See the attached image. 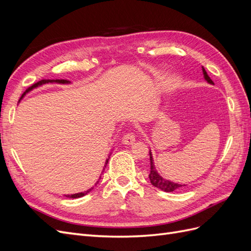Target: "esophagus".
<instances>
[{"instance_id": "esophagus-1", "label": "esophagus", "mask_w": 251, "mask_h": 251, "mask_svg": "<svg viewBox=\"0 0 251 251\" xmlns=\"http://www.w3.org/2000/svg\"><path fill=\"white\" fill-rule=\"evenodd\" d=\"M136 138V136H135V134L133 133V132H127L125 136H124V138H123V142L125 143V144H126V146H131V144H133L134 142H135V139Z\"/></svg>"}]
</instances>
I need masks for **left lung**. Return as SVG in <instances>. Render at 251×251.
Returning <instances> with one entry per match:
<instances>
[{
  "label": "left lung",
  "mask_w": 251,
  "mask_h": 251,
  "mask_svg": "<svg viewBox=\"0 0 251 251\" xmlns=\"http://www.w3.org/2000/svg\"><path fill=\"white\" fill-rule=\"evenodd\" d=\"M202 70H203V74H204L205 79H206L209 83H214V82H212V80L210 79V77L208 76L207 72L205 71L203 67H202ZM150 161H151V172H150V175H149V178H150L151 183L153 184L154 186H156L157 188L161 189V191L166 192V193H171V192H174L175 189H179L182 186H185V185L174 183V182L169 181V180H165L160 176V175H158L157 171L155 170V166H154V163H153V157H151V151H150Z\"/></svg>",
  "instance_id": "8db88e82"
}]
</instances>
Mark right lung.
<instances>
[{
  "label": "right lung",
  "instance_id": "add662e5",
  "mask_svg": "<svg viewBox=\"0 0 251 251\" xmlns=\"http://www.w3.org/2000/svg\"><path fill=\"white\" fill-rule=\"evenodd\" d=\"M47 82H62V83H67V82H69V81H68V80H65V79H60V80H59V79H56V80H54V79H42V80H40V81L35 82L34 85H32L31 87H29V88L25 91V93H26V92H28V91H30V90H32L33 88H36L37 86H41V85H43V83H47ZM25 93H24V94H25ZM22 96H23V95H22ZM108 162H109V159H107V161H105L104 168H105V166H107ZM91 191H92V188H90L89 191H87V192H85V193L75 194V195H67L66 197H67V198H72V199H75V198H80V197L87 195V194H88V193H90Z\"/></svg>",
  "mask_w": 251,
  "mask_h": 251
}]
</instances>
